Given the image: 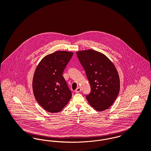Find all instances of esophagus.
Listing matches in <instances>:
<instances>
[{
    "label": "esophagus",
    "instance_id": "34e87169",
    "mask_svg": "<svg viewBox=\"0 0 151 151\" xmlns=\"http://www.w3.org/2000/svg\"><path fill=\"white\" fill-rule=\"evenodd\" d=\"M80 91H81V88L80 87H78L75 91V92L76 93H79V92H80Z\"/></svg>",
    "mask_w": 151,
    "mask_h": 151
}]
</instances>
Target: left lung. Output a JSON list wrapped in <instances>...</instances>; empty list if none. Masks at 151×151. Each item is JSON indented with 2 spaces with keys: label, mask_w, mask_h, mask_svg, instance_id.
I'll list each match as a JSON object with an SVG mask.
<instances>
[{
  "label": "left lung",
  "mask_w": 151,
  "mask_h": 151,
  "mask_svg": "<svg viewBox=\"0 0 151 151\" xmlns=\"http://www.w3.org/2000/svg\"><path fill=\"white\" fill-rule=\"evenodd\" d=\"M91 86L86 96L89 104L99 112L111 106L120 91V79L115 66L105 55L93 50L76 52Z\"/></svg>",
  "instance_id": "1"
}]
</instances>
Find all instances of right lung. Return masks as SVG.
Listing matches in <instances>:
<instances>
[{"instance_id": "1", "label": "right lung", "mask_w": 151, "mask_h": 151, "mask_svg": "<svg viewBox=\"0 0 151 151\" xmlns=\"http://www.w3.org/2000/svg\"><path fill=\"white\" fill-rule=\"evenodd\" d=\"M73 52L60 51L46 55L36 67L32 89L37 103L50 113L61 111L72 97L63 76Z\"/></svg>"}]
</instances>
